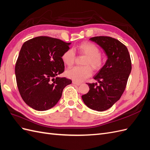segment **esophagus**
<instances>
[{
  "instance_id": "34e87169",
  "label": "esophagus",
  "mask_w": 150,
  "mask_h": 150,
  "mask_svg": "<svg viewBox=\"0 0 150 150\" xmlns=\"http://www.w3.org/2000/svg\"><path fill=\"white\" fill-rule=\"evenodd\" d=\"M72 84H74L76 86H80L81 84L80 83H78V82H76V81H72Z\"/></svg>"
}]
</instances>
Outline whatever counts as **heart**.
<instances>
[{"instance_id": "heart-1", "label": "heart", "mask_w": 150, "mask_h": 150, "mask_svg": "<svg viewBox=\"0 0 150 150\" xmlns=\"http://www.w3.org/2000/svg\"><path fill=\"white\" fill-rule=\"evenodd\" d=\"M77 51L80 55L86 57L83 65L84 67H74L66 71L67 78L76 82H82L89 78L92 74V69L98 71L103 67L105 59L101 55L99 48L94 44L84 42L76 47ZM62 61L68 67L73 66L76 61V54L73 50L67 49L62 54Z\"/></svg>"}]
</instances>
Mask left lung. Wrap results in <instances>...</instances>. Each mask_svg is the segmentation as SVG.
<instances>
[{"instance_id":"obj_1","label":"left lung","mask_w":150,"mask_h":150,"mask_svg":"<svg viewBox=\"0 0 150 150\" xmlns=\"http://www.w3.org/2000/svg\"><path fill=\"white\" fill-rule=\"evenodd\" d=\"M89 39L103 49L108 59L94 76L99 84L87 83L89 91L82 99L88 108L103 111L118 101L124 93L131 71V58L126 46L115 38L96 36Z\"/></svg>"}]
</instances>
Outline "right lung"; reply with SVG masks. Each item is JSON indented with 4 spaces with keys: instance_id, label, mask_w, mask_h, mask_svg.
Masks as SVG:
<instances>
[{
    "instance_id": "add662e5",
    "label": "right lung",
    "mask_w": 150,
    "mask_h": 150,
    "mask_svg": "<svg viewBox=\"0 0 150 150\" xmlns=\"http://www.w3.org/2000/svg\"><path fill=\"white\" fill-rule=\"evenodd\" d=\"M71 43L39 36L25 42L15 66L18 89L24 101L37 111L54 107L62 96V91L72 83L57 76L64 71L62 55Z\"/></svg>"
}]
</instances>
